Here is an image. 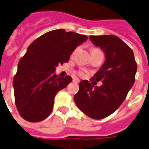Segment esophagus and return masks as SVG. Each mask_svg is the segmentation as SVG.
Listing matches in <instances>:
<instances>
[{
	"instance_id": "obj_1",
	"label": "esophagus",
	"mask_w": 149,
	"mask_h": 149,
	"mask_svg": "<svg viewBox=\"0 0 149 149\" xmlns=\"http://www.w3.org/2000/svg\"><path fill=\"white\" fill-rule=\"evenodd\" d=\"M80 80L77 78H73V82H75V83H79Z\"/></svg>"
}]
</instances>
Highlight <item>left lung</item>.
<instances>
[{"mask_svg":"<svg viewBox=\"0 0 149 149\" xmlns=\"http://www.w3.org/2000/svg\"><path fill=\"white\" fill-rule=\"evenodd\" d=\"M89 39L105 54L104 64L92 78L102 85L96 86L82 80L74 100L88 116L100 120L123 103L135 81L137 64L132 49L116 36H90Z\"/></svg>","mask_w":149,"mask_h":149,"instance_id":"obj_1","label":"left lung"}]
</instances>
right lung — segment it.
Here are the masks:
<instances>
[{
    "label": "right lung",
    "mask_w": 149,
    "mask_h": 149,
    "mask_svg": "<svg viewBox=\"0 0 149 149\" xmlns=\"http://www.w3.org/2000/svg\"><path fill=\"white\" fill-rule=\"evenodd\" d=\"M88 37L64 29L50 31L34 40L18 64L13 79L16 107L29 122L45 120L51 113L54 97L72 78H61L56 67L68 62L73 51Z\"/></svg>",
    "instance_id": "1"
}]
</instances>
